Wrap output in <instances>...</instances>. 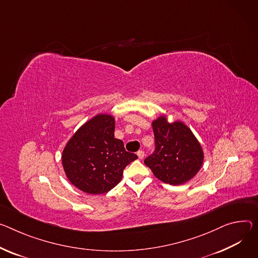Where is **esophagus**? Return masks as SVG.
<instances>
[{"label": "esophagus", "instance_id": "esophagus-1", "mask_svg": "<svg viewBox=\"0 0 258 258\" xmlns=\"http://www.w3.org/2000/svg\"><path fill=\"white\" fill-rule=\"evenodd\" d=\"M137 155H138L139 159H143V158H144L145 153H144V151H143V150H139V151L137 152Z\"/></svg>", "mask_w": 258, "mask_h": 258}]
</instances>
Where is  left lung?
Here are the masks:
<instances>
[{
    "label": "left lung",
    "mask_w": 258,
    "mask_h": 258,
    "mask_svg": "<svg viewBox=\"0 0 258 258\" xmlns=\"http://www.w3.org/2000/svg\"><path fill=\"white\" fill-rule=\"evenodd\" d=\"M155 150L145 160L154 176L170 185L191 180L204 161L202 146L190 128L182 121L168 122L165 115L152 121Z\"/></svg>",
    "instance_id": "left-lung-1"
}]
</instances>
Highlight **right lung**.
I'll return each instance as SVG.
<instances>
[{
  "label": "right lung",
  "mask_w": 258,
  "mask_h": 258,
  "mask_svg": "<svg viewBox=\"0 0 258 258\" xmlns=\"http://www.w3.org/2000/svg\"><path fill=\"white\" fill-rule=\"evenodd\" d=\"M115 119L98 114L85 122L69 140L61 162L69 181L89 195L110 191L122 179L125 167L138 158L114 138Z\"/></svg>",
  "instance_id": "obj_1"
}]
</instances>
